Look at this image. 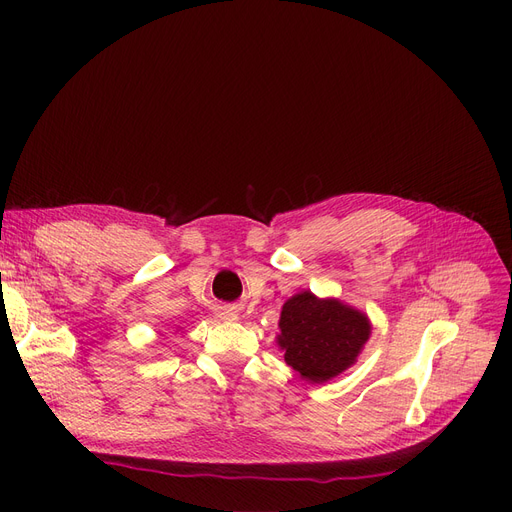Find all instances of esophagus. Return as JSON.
<instances>
[{
    "mask_svg": "<svg viewBox=\"0 0 512 512\" xmlns=\"http://www.w3.org/2000/svg\"><path fill=\"white\" fill-rule=\"evenodd\" d=\"M222 315H224L226 319H236V313H228V311H226V313H222Z\"/></svg>",
    "mask_w": 512,
    "mask_h": 512,
    "instance_id": "esophagus-1",
    "label": "esophagus"
}]
</instances>
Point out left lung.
<instances>
[{
    "instance_id": "obj_1",
    "label": "left lung",
    "mask_w": 512,
    "mask_h": 512,
    "mask_svg": "<svg viewBox=\"0 0 512 512\" xmlns=\"http://www.w3.org/2000/svg\"><path fill=\"white\" fill-rule=\"evenodd\" d=\"M278 326L284 361L309 384H324L351 367L371 334L363 311L309 290L284 303Z\"/></svg>"
}]
</instances>
